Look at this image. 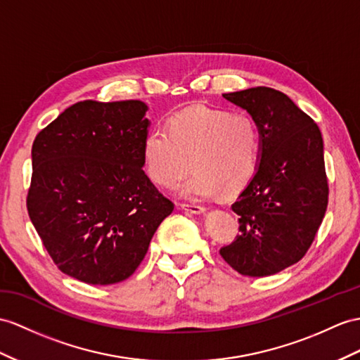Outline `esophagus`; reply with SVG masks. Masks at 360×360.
<instances>
[{
    "label": "esophagus",
    "mask_w": 360,
    "mask_h": 360,
    "mask_svg": "<svg viewBox=\"0 0 360 360\" xmlns=\"http://www.w3.org/2000/svg\"><path fill=\"white\" fill-rule=\"evenodd\" d=\"M180 207L181 209H185V210H188V212H191V214H205L206 212V207H203V206H198V205H189V203H181L180 205Z\"/></svg>",
    "instance_id": "obj_1"
}]
</instances>
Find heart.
<instances>
[{
    "label": "heart",
    "instance_id": "1",
    "mask_svg": "<svg viewBox=\"0 0 360 360\" xmlns=\"http://www.w3.org/2000/svg\"><path fill=\"white\" fill-rule=\"evenodd\" d=\"M259 162L257 124L244 112L191 107L143 140V166L155 185L174 189L192 168L180 194L192 200L232 194L252 180Z\"/></svg>",
    "mask_w": 360,
    "mask_h": 360
}]
</instances>
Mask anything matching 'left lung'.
Masks as SVG:
<instances>
[{"label": "left lung", "mask_w": 360, "mask_h": 360, "mask_svg": "<svg viewBox=\"0 0 360 360\" xmlns=\"http://www.w3.org/2000/svg\"><path fill=\"white\" fill-rule=\"evenodd\" d=\"M223 98L246 110L257 124L259 162L232 205L241 233L220 255L241 275L270 276L305 255L326 215L322 136L288 96L269 86Z\"/></svg>", "instance_id": "left-lung-1"}]
</instances>
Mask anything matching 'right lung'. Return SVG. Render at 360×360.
<instances>
[{
  "mask_svg": "<svg viewBox=\"0 0 360 360\" xmlns=\"http://www.w3.org/2000/svg\"><path fill=\"white\" fill-rule=\"evenodd\" d=\"M142 101H84L32 146L29 217L65 275L93 285L124 281L172 210L143 171L150 128Z\"/></svg>",
  "mask_w": 360,
  "mask_h": 360,
  "instance_id": "right-lung-1",
  "label": "right lung"
}]
</instances>
